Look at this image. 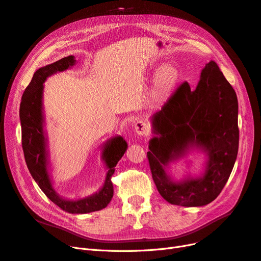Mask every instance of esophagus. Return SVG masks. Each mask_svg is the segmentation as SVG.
I'll list each match as a JSON object with an SVG mask.
<instances>
[{
  "label": "esophagus",
  "mask_w": 261,
  "mask_h": 261,
  "mask_svg": "<svg viewBox=\"0 0 261 261\" xmlns=\"http://www.w3.org/2000/svg\"><path fill=\"white\" fill-rule=\"evenodd\" d=\"M135 130L138 136H148L150 134L149 125L144 121H138L135 123Z\"/></svg>",
  "instance_id": "esophagus-1"
}]
</instances>
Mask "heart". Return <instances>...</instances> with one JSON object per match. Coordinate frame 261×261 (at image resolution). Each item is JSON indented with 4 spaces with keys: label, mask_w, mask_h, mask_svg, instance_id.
Masks as SVG:
<instances>
[{
    "label": "heart",
    "mask_w": 261,
    "mask_h": 261,
    "mask_svg": "<svg viewBox=\"0 0 261 261\" xmlns=\"http://www.w3.org/2000/svg\"><path fill=\"white\" fill-rule=\"evenodd\" d=\"M179 81L178 70L171 65L163 66L155 78L154 94L158 99H165L175 89Z\"/></svg>",
    "instance_id": "1"
}]
</instances>
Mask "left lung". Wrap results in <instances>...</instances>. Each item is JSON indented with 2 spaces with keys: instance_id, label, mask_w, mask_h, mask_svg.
Segmentation results:
<instances>
[{
  "instance_id": "8db88e82",
  "label": "left lung",
  "mask_w": 261,
  "mask_h": 261,
  "mask_svg": "<svg viewBox=\"0 0 261 261\" xmlns=\"http://www.w3.org/2000/svg\"><path fill=\"white\" fill-rule=\"evenodd\" d=\"M238 97L215 61L201 70L195 89L181 84L151 117L152 133L147 156L158 192L176 206L201 207L215 200L231 175L239 151ZM199 148L206 153L200 178L175 182L168 163Z\"/></svg>"
}]
</instances>
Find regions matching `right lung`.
Here are the masks:
<instances>
[{
    "mask_svg": "<svg viewBox=\"0 0 261 261\" xmlns=\"http://www.w3.org/2000/svg\"><path fill=\"white\" fill-rule=\"evenodd\" d=\"M75 63V58L69 55L39 68L34 74L33 80L23 91L19 108L21 145L30 174L45 196L58 207L68 213H89L106 208L111 201L114 192L111 177L117 162L121 160L127 149V143L122 136H116L109 139L103 145L102 160L107 165L108 173L105 184L98 193L83 199L68 200L62 198L55 192L48 172V138L43 129V83L49 76L72 67Z\"/></svg>",
    "mask_w": 261,
    "mask_h": 261,
    "instance_id": "right-lung-1",
    "label": "right lung"
}]
</instances>
